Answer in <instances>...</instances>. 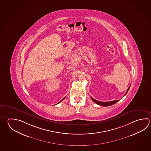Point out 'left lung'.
Instances as JSON below:
<instances>
[{
  "instance_id": "left-lung-1",
  "label": "left lung",
  "mask_w": 151,
  "mask_h": 151,
  "mask_svg": "<svg viewBox=\"0 0 151 151\" xmlns=\"http://www.w3.org/2000/svg\"><path fill=\"white\" fill-rule=\"evenodd\" d=\"M130 86L129 87V88H128V90H127V92L125 93V94H124L125 96V94L127 93L128 91H129V88H130ZM91 99L92 100L94 103L96 104H98V105L102 106H111L112 105H114L115 103H116L119 100H114V101H108V102H101V101H98L97 100H95L93 98H92L91 97Z\"/></svg>"
}]
</instances>
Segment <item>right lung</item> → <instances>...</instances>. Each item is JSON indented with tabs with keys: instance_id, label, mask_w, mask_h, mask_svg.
<instances>
[{
	"instance_id": "1",
	"label": "right lung",
	"mask_w": 151,
	"mask_h": 151,
	"mask_svg": "<svg viewBox=\"0 0 151 151\" xmlns=\"http://www.w3.org/2000/svg\"><path fill=\"white\" fill-rule=\"evenodd\" d=\"M65 98H63V99L61 100V101H60V102H59V103H58V104H59V103H60V102H61V101H63V100L65 99Z\"/></svg>"
}]
</instances>
